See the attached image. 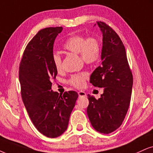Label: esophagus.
I'll use <instances>...</instances> for the list:
<instances>
[{"label": "esophagus", "instance_id": "esophagus-1", "mask_svg": "<svg viewBox=\"0 0 153 153\" xmlns=\"http://www.w3.org/2000/svg\"><path fill=\"white\" fill-rule=\"evenodd\" d=\"M78 94H79V97H86V94L84 91H80L78 92Z\"/></svg>", "mask_w": 153, "mask_h": 153}]
</instances>
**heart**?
<instances>
[{
	"label": "heart",
	"mask_w": 153,
	"mask_h": 153,
	"mask_svg": "<svg viewBox=\"0 0 153 153\" xmlns=\"http://www.w3.org/2000/svg\"><path fill=\"white\" fill-rule=\"evenodd\" d=\"M65 50L79 54L80 58L86 65H94L99 61L101 53V45L94 37H86L84 35H76L69 37L63 45ZM52 62L56 71L62 70V57L59 54L54 53ZM88 74L85 71L76 74L71 76L69 82L71 86L82 88L85 86Z\"/></svg>",
	"instance_id": "obj_1"
}]
</instances>
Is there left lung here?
<instances>
[{"mask_svg":"<svg viewBox=\"0 0 153 153\" xmlns=\"http://www.w3.org/2000/svg\"><path fill=\"white\" fill-rule=\"evenodd\" d=\"M97 25L103 35L102 63L91 74L90 83L96 87H103V93L99 99L88 94L89 104L86 111L94 128L108 134L118 129L125 118L133 79L119 36L105 22H97Z\"/></svg>","mask_w":153,"mask_h":153,"instance_id":"left-lung-1","label":"left lung"}]
</instances>
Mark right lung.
Returning <instances> with one entry per match:
<instances>
[{
  "mask_svg": "<svg viewBox=\"0 0 153 153\" xmlns=\"http://www.w3.org/2000/svg\"><path fill=\"white\" fill-rule=\"evenodd\" d=\"M62 27L39 30L28 43L19 67L21 96L30 118L39 133L54 138L67 129L69 117L79 95H63L51 90L57 71L52 62L54 42Z\"/></svg>",
  "mask_w": 153,
  "mask_h": 153,
  "instance_id": "add662e5",
  "label": "right lung"
}]
</instances>
